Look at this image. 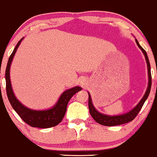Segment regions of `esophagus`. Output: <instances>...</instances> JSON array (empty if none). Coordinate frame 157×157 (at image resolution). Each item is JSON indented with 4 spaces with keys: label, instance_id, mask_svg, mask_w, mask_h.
I'll return each mask as SVG.
<instances>
[{
    "label": "esophagus",
    "instance_id": "1",
    "mask_svg": "<svg viewBox=\"0 0 157 157\" xmlns=\"http://www.w3.org/2000/svg\"><path fill=\"white\" fill-rule=\"evenodd\" d=\"M82 85H83V83H82Z\"/></svg>",
    "mask_w": 157,
    "mask_h": 157
}]
</instances>
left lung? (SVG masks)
<instances>
[{
  "instance_id": "obj_1",
  "label": "left lung",
  "mask_w": 157,
  "mask_h": 157,
  "mask_svg": "<svg viewBox=\"0 0 157 157\" xmlns=\"http://www.w3.org/2000/svg\"><path fill=\"white\" fill-rule=\"evenodd\" d=\"M136 43L141 51L144 54L145 56L146 61H147V66H148V74H149V84H148V87L147 89V91L142 98V99L140 101V102L137 104V106L135 107L134 109H132V111L126 113V114L123 115H119V116H113V117H110V116H107L105 114H102L96 110V109L94 108L93 104L91 101V96L89 93V112L91 113V117L97 123L101 124L104 126H117V125H121V124H124L128 122L132 121L133 119H135V117H136L139 111L142 108L144 104L145 101L147 100L148 96L149 95L150 90H151V67H150V63L149 59H148L147 52H146L144 49L139 45L138 40L136 39Z\"/></svg>"
}]
</instances>
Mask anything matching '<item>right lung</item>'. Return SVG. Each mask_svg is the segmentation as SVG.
<instances>
[{"instance_id": "right-lung-1", "label": "right lung", "mask_w": 157, "mask_h": 157, "mask_svg": "<svg viewBox=\"0 0 157 157\" xmlns=\"http://www.w3.org/2000/svg\"><path fill=\"white\" fill-rule=\"evenodd\" d=\"M22 38L19 40L15 47L13 51L10 54L6 66V93L8 98L11 106L16 112L18 113L22 120L32 127L37 128H51L59 124L63 119L65 115L67 104L71 98L77 92L81 91V88L76 86L71 89L66 90L61 94L57 104L52 109L45 111H35L28 109L18 101L14 96L10 80V67L13 58L16 52L17 48L23 40Z\"/></svg>"}]
</instances>
